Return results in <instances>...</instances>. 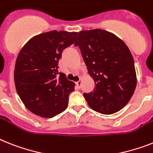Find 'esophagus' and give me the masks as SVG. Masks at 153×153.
Masks as SVG:
<instances>
[{
  "label": "esophagus",
  "instance_id": "obj_1",
  "mask_svg": "<svg viewBox=\"0 0 153 153\" xmlns=\"http://www.w3.org/2000/svg\"><path fill=\"white\" fill-rule=\"evenodd\" d=\"M81 85H82V81H81V79L79 81H78L76 82V86L77 88H81Z\"/></svg>",
  "mask_w": 153,
  "mask_h": 153
}]
</instances>
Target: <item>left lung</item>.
Masks as SVG:
<instances>
[{
  "label": "left lung",
  "mask_w": 153,
  "mask_h": 153,
  "mask_svg": "<svg viewBox=\"0 0 153 153\" xmlns=\"http://www.w3.org/2000/svg\"><path fill=\"white\" fill-rule=\"evenodd\" d=\"M74 46L95 82L92 92L83 94L88 106L102 114L119 111L129 102L137 83L127 45L113 33L96 29L79 32Z\"/></svg>",
  "instance_id": "8db88e82"
}]
</instances>
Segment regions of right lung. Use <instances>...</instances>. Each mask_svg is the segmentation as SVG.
Here are the masks:
<instances>
[{
    "label": "right lung",
    "instance_id": "right-lung-1",
    "mask_svg": "<svg viewBox=\"0 0 153 153\" xmlns=\"http://www.w3.org/2000/svg\"><path fill=\"white\" fill-rule=\"evenodd\" d=\"M77 34L56 30L42 33L29 39L19 52L14 72L15 88L33 114L51 118L67 108L74 84L58 72V61Z\"/></svg>",
    "mask_w": 153,
    "mask_h": 153
}]
</instances>
